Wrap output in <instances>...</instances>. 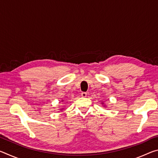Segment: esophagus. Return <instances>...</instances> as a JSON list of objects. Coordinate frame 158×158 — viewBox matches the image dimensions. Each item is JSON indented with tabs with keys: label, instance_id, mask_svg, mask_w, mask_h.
Masks as SVG:
<instances>
[{
	"label": "esophagus",
	"instance_id": "1",
	"mask_svg": "<svg viewBox=\"0 0 158 158\" xmlns=\"http://www.w3.org/2000/svg\"><path fill=\"white\" fill-rule=\"evenodd\" d=\"M81 95L82 96L83 98H85V97H86V95H87V93H85V92H82V93H81Z\"/></svg>",
	"mask_w": 158,
	"mask_h": 158
}]
</instances>
